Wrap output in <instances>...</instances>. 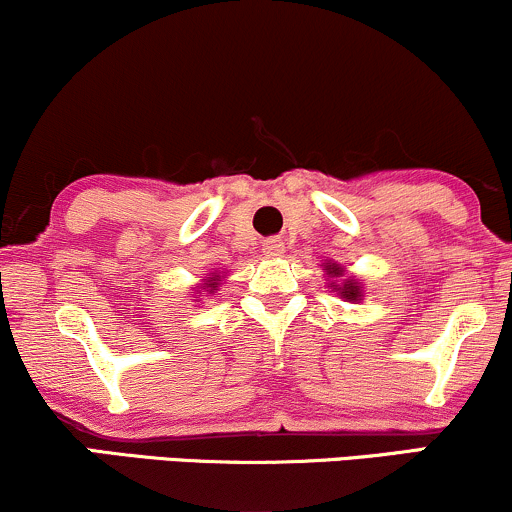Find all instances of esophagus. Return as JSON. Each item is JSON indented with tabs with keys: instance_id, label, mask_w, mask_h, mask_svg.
Returning a JSON list of instances; mask_svg holds the SVG:
<instances>
[{
	"instance_id": "1",
	"label": "esophagus",
	"mask_w": 512,
	"mask_h": 512,
	"mask_svg": "<svg viewBox=\"0 0 512 512\" xmlns=\"http://www.w3.org/2000/svg\"><path fill=\"white\" fill-rule=\"evenodd\" d=\"M262 252L267 257H281V255H284V240H281V238H267L262 243Z\"/></svg>"
}]
</instances>
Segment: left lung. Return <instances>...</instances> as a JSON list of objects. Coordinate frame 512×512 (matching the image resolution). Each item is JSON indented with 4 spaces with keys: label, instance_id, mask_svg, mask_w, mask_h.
<instances>
[{
    "label": "left lung",
    "instance_id": "left-lung-1",
    "mask_svg": "<svg viewBox=\"0 0 512 512\" xmlns=\"http://www.w3.org/2000/svg\"><path fill=\"white\" fill-rule=\"evenodd\" d=\"M327 272L337 276L339 272H342V269H339L337 264H327ZM337 291L342 293V298H349V301H361V296H363V293H361V286H358V281H356V279H346L344 284L339 286Z\"/></svg>",
    "mask_w": 512,
    "mask_h": 512
}]
</instances>
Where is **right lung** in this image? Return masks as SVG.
I'll return each instance as SVG.
<instances>
[{
    "label": "right lung",
    "instance_id": "1",
    "mask_svg": "<svg viewBox=\"0 0 512 512\" xmlns=\"http://www.w3.org/2000/svg\"><path fill=\"white\" fill-rule=\"evenodd\" d=\"M219 281H221V276H219V274H211V276H207V291H209V293H214V291H216V286H219Z\"/></svg>",
    "mask_w": 512,
    "mask_h": 512
}]
</instances>
